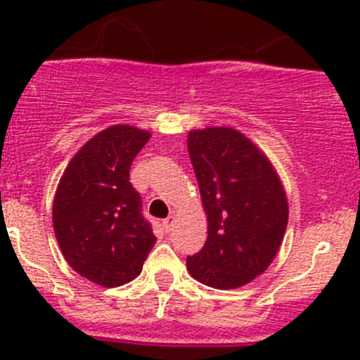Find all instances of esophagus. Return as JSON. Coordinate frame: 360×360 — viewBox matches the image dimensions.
Listing matches in <instances>:
<instances>
[{
  "label": "esophagus",
  "mask_w": 360,
  "mask_h": 360,
  "mask_svg": "<svg viewBox=\"0 0 360 360\" xmlns=\"http://www.w3.org/2000/svg\"><path fill=\"white\" fill-rule=\"evenodd\" d=\"M174 223H176V216H172V214H170L167 219H163L162 224H163V228H165V231H170V230H172Z\"/></svg>",
  "instance_id": "34e87169"
}]
</instances>
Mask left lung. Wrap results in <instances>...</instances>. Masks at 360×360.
<instances>
[{
    "mask_svg": "<svg viewBox=\"0 0 360 360\" xmlns=\"http://www.w3.org/2000/svg\"><path fill=\"white\" fill-rule=\"evenodd\" d=\"M188 153L203 209L207 240L186 257L191 277L216 289H237L263 274L284 238L289 207L266 155L231 127L188 134Z\"/></svg>",
    "mask_w": 360,
    "mask_h": 360,
    "instance_id": "8db88e82",
    "label": "left lung"
}]
</instances>
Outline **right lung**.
I'll list each match as a JSON object with an SVG mask.
<instances>
[{"instance_id": "1", "label": "right lung", "mask_w": 360, "mask_h": 360, "mask_svg": "<svg viewBox=\"0 0 360 360\" xmlns=\"http://www.w3.org/2000/svg\"><path fill=\"white\" fill-rule=\"evenodd\" d=\"M151 134L112 125L86 141L64 170L52 221L69 266L103 288H118L143 270L157 237L130 184V165Z\"/></svg>"}]
</instances>
